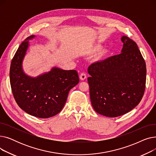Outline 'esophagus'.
Segmentation results:
<instances>
[{
    "label": "esophagus",
    "mask_w": 156,
    "mask_h": 156,
    "mask_svg": "<svg viewBox=\"0 0 156 156\" xmlns=\"http://www.w3.org/2000/svg\"><path fill=\"white\" fill-rule=\"evenodd\" d=\"M86 78H87L86 73H81L80 74V78L81 80H84Z\"/></svg>",
    "instance_id": "34e87169"
}]
</instances>
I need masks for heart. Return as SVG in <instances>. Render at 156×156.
I'll return each mask as SVG.
<instances>
[{
    "label": "heart",
    "mask_w": 156,
    "mask_h": 156,
    "mask_svg": "<svg viewBox=\"0 0 156 156\" xmlns=\"http://www.w3.org/2000/svg\"><path fill=\"white\" fill-rule=\"evenodd\" d=\"M101 48V45H97V46H95V48H94V51H98V50H99V49Z\"/></svg>",
    "instance_id": "1"
}]
</instances>
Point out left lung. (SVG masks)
<instances>
[{"label": "left lung", "instance_id": "obj_1", "mask_svg": "<svg viewBox=\"0 0 156 156\" xmlns=\"http://www.w3.org/2000/svg\"><path fill=\"white\" fill-rule=\"evenodd\" d=\"M121 53L91 64L88 68L90 97L94 110L115 118L140 103L145 89L146 65L136 44L122 36Z\"/></svg>", "mask_w": 156, "mask_h": 156}]
</instances>
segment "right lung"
<instances>
[{
    "label": "right lung",
    "instance_id": "add662e5",
    "mask_svg": "<svg viewBox=\"0 0 156 156\" xmlns=\"http://www.w3.org/2000/svg\"><path fill=\"white\" fill-rule=\"evenodd\" d=\"M28 37L20 45L10 67V83L14 99L19 107L31 116L48 118L63 108L70 90L79 83L76 70L53 68L36 78L23 72L22 61L29 46Z\"/></svg>",
    "mask_w": 156,
    "mask_h": 156
}]
</instances>
